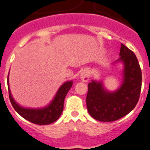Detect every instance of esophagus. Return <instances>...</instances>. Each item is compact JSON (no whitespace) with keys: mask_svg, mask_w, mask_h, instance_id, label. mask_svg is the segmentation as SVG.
Listing matches in <instances>:
<instances>
[{"mask_svg":"<svg viewBox=\"0 0 150 150\" xmlns=\"http://www.w3.org/2000/svg\"><path fill=\"white\" fill-rule=\"evenodd\" d=\"M81 79L83 81H88L89 79V76L88 75V73L87 72H83L81 73Z\"/></svg>","mask_w":150,"mask_h":150,"instance_id":"1","label":"esophagus"}]
</instances>
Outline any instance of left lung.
I'll return each instance as SVG.
<instances>
[{"label":"left lung","mask_w":150,"mask_h":150,"mask_svg":"<svg viewBox=\"0 0 150 150\" xmlns=\"http://www.w3.org/2000/svg\"><path fill=\"white\" fill-rule=\"evenodd\" d=\"M119 60L124 63V81L117 91L108 92L100 82L88 84L86 104L94 119L102 122L119 120L137 105L142 87L141 69L133 52L121 44Z\"/></svg>","instance_id":"1"}]
</instances>
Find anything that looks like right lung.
I'll list each match as a JSON object with an SVG mask.
<instances>
[{
	"label": "right lung",
	"mask_w": 150,
	"mask_h": 150,
	"mask_svg": "<svg viewBox=\"0 0 150 150\" xmlns=\"http://www.w3.org/2000/svg\"><path fill=\"white\" fill-rule=\"evenodd\" d=\"M7 85H9L8 76H7ZM71 85H72L71 81L64 83L58 91L52 102L43 109H26L19 106L12 98L11 91L8 87L9 98L13 108L21 117L33 124L46 125L54 123L59 118L63 110L64 100L68 91L71 88Z\"/></svg>",
	"instance_id": "right-lung-1"
}]
</instances>
